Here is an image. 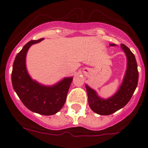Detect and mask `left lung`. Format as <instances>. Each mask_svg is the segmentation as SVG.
I'll list each match as a JSON object with an SVG mask.
<instances>
[{"instance_id": "left-lung-1", "label": "left lung", "mask_w": 148, "mask_h": 148, "mask_svg": "<svg viewBox=\"0 0 148 148\" xmlns=\"http://www.w3.org/2000/svg\"><path fill=\"white\" fill-rule=\"evenodd\" d=\"M110 45L113 47L116 44ZM121 47L127 56V65L124 80L117 92L109 99H101L95 90L85 84L90 108L97 114L108 116L124 108L130 100L138 84V72L135 56L125 44H121Z\"/></svg>"}]
</instances>
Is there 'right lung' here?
Here are the masks:
<instances>
[{"instance_id": "1", "label": "right lung", "mask_w": 148, "mask_h": 148, "mask_svg": "<svg viewBox=\"0 0 148 148\" xmlns=\"http://www.w3.org/2000/svg\"><path fill=\"white\" fill-rule=\"evenodd\" d=\"M44 40H30L18 53L13 63L12 83L22 103L29 110L44 116L56 114L66 101L73 77L64 78L53 86H44L32 80L26 67V56L32 44Z\"/></svg>"}]
</instances>
